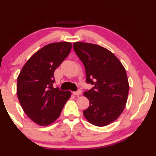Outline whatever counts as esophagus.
<instances>
[{"label":"esophagus","instance_id":"obj_1","mask_svg":"<svg viewBox=\"0 0 156 156\" xmlns=\"http://www.w3.org/2000/svg\"><path fill=\"white\" fill-rule=\"evenodd\" d=\"M82 94V91H81V90H78L76 91H74V92H73V94L75 95V96L80 95V94Z\"/></svg>","mask_w":156,"mask_h":156}]
</instances>
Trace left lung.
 <instances>
[{
  "label": "left lung",
  "mask_w": 156,
  "mask_h": 156,
  "mask_svg": "<svg viewBox=\"0 0 156 156\" xmlns=\"http://www.w3.org/2000/svg\"><path fill=\"white\" fill-rule=\"evenodd\" d=\"M73 48L85 67L87 83L94 85L84 93L89 106L83 114L91 124L105 126L119 118L126 104L129 84L125 68L112 52L98 44L74 42Z\"/></svg>",
  "instance_id": "1"
}]
</instances>
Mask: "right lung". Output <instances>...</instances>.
Instances as JSON below:
<instances>
[{
  "label": "right lung",
  "mask_w": 156,
  "mask_h": 156,
  "mask_svg": "<svg viewBox=\"0 0 156 156\" xmlns=\"http://www.w3.org/2000/svg\"><path fill=\"white\" fill-rule=\"evenodd\" d=\"M72 49L67 42L45 45L30 58L19 74L17 94L23 111L40 126L54 122L70 98L69 91L53 87L54 72Z\"/></svg>",
  "instance_id": "1"
}]
</instances>
